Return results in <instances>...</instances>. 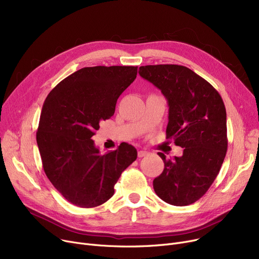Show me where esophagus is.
Instances as JSON below:
<instances>
[{"label": "esophagus", "mask_w": 259, "mask_h": 259, "mask_svg": "<svg viewBox=\"0 0 259 259\" xmlns=\"http://www.w3.org/2000/svg\"><path fill=\"white\" fill-rule=\"evenodd\" d=\"M138 155H139V157H144V156L148 155V151H145V150H141V151H139Z\"/></svg>", "instance_id": "34e87169"}]
</instances>
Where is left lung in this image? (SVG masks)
Instances as JSON below:
<instances>
[{
    "label": "left lung",
    "mask_w": 259,
    "mask_h": 259,
    "mask_svg": "<svg viewBox=\"0 0 259 259\" xmlns=\"http://www.w3.org/2000/svg\"><path fill=\"white\" fill-rule=\"evenodd\" d=\"M140 75L157 87L167 100V139L184 148L182 156L167 159L153 181L157 196L173 206L198 200L213 184L227 148V113L220 93L208 81L181 65L140 67Z\"/></svg>",
    "instance_id": "1"
}]
</instances>
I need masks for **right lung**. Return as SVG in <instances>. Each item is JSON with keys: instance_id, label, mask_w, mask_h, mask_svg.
Instances as JSON below:
<instances>
[{"instance_id": "add662e5", "label": "right lung", "mask_w": 259, "mask_h": 259, "mask_svg": "<svg viewBox=\"0 0 259 259\" xmlns=\"http://www.w3.org/2000/svg\"><path fill=\"white\" fill-rule=\"evenodd\" d=\"M137 74L134 66L81 68L60 81L44 102L36 132L43 168L54 188L77 207H98L111 198L121 172L138 157L127 143L101 154L92 141Z\"/></svg>"}]
</instances>
